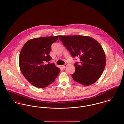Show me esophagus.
<instances>
[{
	"label": "esophagus",
	"instance_id": "esophagus-1",
	"mask_svg": "<svg viewBox=\"0 0 124 124\" xmlns=\"http://www.w3.org/2000/svg\"><path fill=\"white\" fill-rule=\"evenodd\" d=\"M67 64L66 63H65V64H64V65H62V68H65L67 66Z\"/></svg>",
	"mask_w": 124,
	"mask_h": 124
}]
</instances>
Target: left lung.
Wrapping results in <instances>:
<instances>
[{"instance_id": "1", "label": "left lung", "mask_w": 124, "mask_h": 124, "mask_svg": "<svg viewBox=\"0 0 124 124\" xmlns=\"http://www.w3.org/2000/svg\"><path fill=\"white\" fill-rule=\"evenodd\" d=\"M59 39L73 58L79 57L80 61L75 63L73 79L84 85L96 82L102 75L106 63L104 50L94 39L83 36H59Z\"/></svg>"}]
</instances>
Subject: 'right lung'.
<instances>
[{
  "instance_id": "obj_1",
  "label": "right lung",
  "mask_w": 124,
  "mask_h": 124,
  "mask_svg": "<svg viewBox=\"0 0 124 124\" xmlns=\"http://www.w3.org/2000/svg\"><path fill=\"white\" fill-rule=\"evenodd\" d=\"M58 36L40 37L30 39L23 46L19 56V66L24 78L34 86L44 88L57 78L60 70L49 55L52 43Z\"/></svg>"
}]
</instances>
